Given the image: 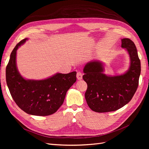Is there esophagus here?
Listing matches in <instances>:
<instances>
[{
  "instance_id": "esophagus-1",
  "label": "esophagus",
  "mask_w": 149,
  "mask_h": 149,
  "mask_svg": "<svg viewBox=\"0 0 149 149\" xmlns=\"http://www.w3.org/2000/svg\"><path fill=\"white\" fill-rule=\"evenodd\" d=\"M77 78L78 80H81L83 78V74L81 72H78L77 73Z\"/></svg>"
}]
</instances>
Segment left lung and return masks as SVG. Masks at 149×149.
Masks as SVG:
<instances>
[{
	"mask_svg": "<svg viewBox=\"0 0 149 149\" xmlns=\"http://www.w3.org/2000/svg\"><path fill=\"white\" fill-rule=\"evenodd\" d=\"M121 47L127 51L130 65L126 73L111 76L103 73V63L92 61L83 69V80L88 84L85 98L93 111L103 113L118 110L127 104L138 86L141 62L135 43L129 38L121 39Z\"/></svg>",
	"mask_w": 149,
	"mask_h": 149,
	"instance_id": "1",
	"label": "left lung"
}]
</instances>
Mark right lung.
<instances>
[{
	"label": "right lung",
	"mask_w": 149,
	"mask_h": 149,
	"mask_svg": "<svg viewBox=\"0 0 149 149\" xmlns=\"http://www.w3.org/2000/svg\"><path fill=\"white\" fill-rule=\"evenodd\" d=\"M24 38L13 50L6 68V84L15 103L26 113L48 116L54 113L63 103L67 91L76 81L75 71L57 73L48 79L26 80L19 72L16 52Z\"/></svg>",
	"instance_id": "1"
}]
</instances>
